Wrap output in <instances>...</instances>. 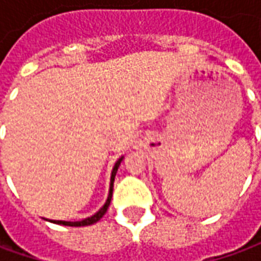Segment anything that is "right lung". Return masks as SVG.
Returning <instances> with one entry per match:
<instances>
[{
	"mask_svg": "<svg viewBox=\"0 0 261 261\" xmlns=\"http://www.w3.org/2000/svg\"><path fill=\"white\" fill-rule=\"evenodd\" d=\"M121 161H123V156L114 164L113 170H112V176H110V189H109V196L108 200L105 202V205H103L96 214H93L92 217H88V218L82 219V221H75V222H71V221H50V222H53V224H59V225H65V226H86V225H92L97 222L99 219L102 218L103 215L106 214L108 211L109 205H110V201H112V194H113V183H114V177H116V173H117V169H119L120 164H121Z\"/></svg>",
	"mask_w": 261,
	"mask_h": 261,
	"instance_id": "obj_1",
	"label": "right lung"
}]
</instances>
